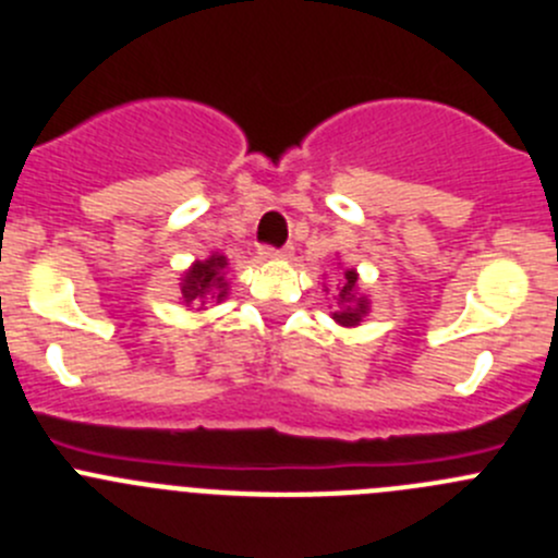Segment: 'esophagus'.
Wrapping results in <instances>:
<instances>
[{"mask_svg":"<svg viewBox=\"0 0 558 558\" xmlns=\"http://www.w3.org/2000/svg\"><path fill=\"white\" fill-rule=\"evenodd\" d=\"M288 252V248H276V246H259V257L263 259H268V257H279V254H284Z\"/></svg>","mask_w":558,"mask_h":558,"instance_id":"obj_1","label":"esophagus"}]
</instances>
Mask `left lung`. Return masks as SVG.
<instances>
[{"instance_id":"1","label":"left lung","mask_w":558,"mask_h":558,"mask_svg":"<svg viewBox=\"0 0 558 558\" xmlns=\"http://www.w3.org/2000/svg\"><path fill=\"white\" fill-rule=\"evenodd\" d=\"M355 282H359L355 270H344V282L339 288V304H342V310L333 312V320L342 323V326H359V320L367 315V299H355Z\"/></svg>"}]
</instances>
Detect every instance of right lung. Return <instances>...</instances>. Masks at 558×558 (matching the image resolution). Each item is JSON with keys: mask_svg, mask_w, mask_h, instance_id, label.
Segmentation results:
<instances>
[{"mask_svg": "<svg viewBox=\"0 0 558 558\" xmlns=\"http://www.w3.org/2000/svg\"><path fill=\"white\" fill-rule=\"evenodd\" d=\"M227 259L221 254H214L205 263L191 265L189 274L183 276L180 293H183L185 304H205V299L221 301L227 295V282L221 270H225Z\"/></svg>", "mask_w": 558, "mask_h": 558, "instance_id": "add662e5", "label": "right lung"}]
</instances>
